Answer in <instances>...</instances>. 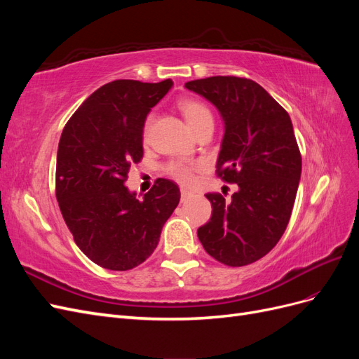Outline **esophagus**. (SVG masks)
Returning a JSON list of instances; mask_svg holds the SVG:
<instances>
[{"mask_svg": "<svg viewBox=\"0 0 359 359\" xmlns=\"http://www.w3.org/2000/svg\"><path fill=\"white\" fill-rule=\"evenodd\" d=\"M191 191L187 190V189H181V202H186L190 196H191Z\"/></svg>", "mask_w": 359, "mask_h": 359, "instance_id": "34e87169", "label": "esophagus"}]
</instances>
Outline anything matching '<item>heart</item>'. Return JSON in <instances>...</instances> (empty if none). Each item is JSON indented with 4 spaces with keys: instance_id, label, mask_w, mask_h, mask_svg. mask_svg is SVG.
Masks as SVG:
<instances>
[{
    "instance_id": "obj_1",
    "label": "heart",
    "mask_w": 359,
    "mask_h": 359,
    "mask_svg": "<svg viewBox=\"0 0 359 359\" xmlns=\"http://www.w3.org/2000/svg\"><path fill=\"white\" fill-rule=\"evenodd\" d=\"M178 109L181 111V114L186 118V121L189 123V126L198 132L199 128L205 127V126H214V116L212 112L208 106H206L203 102L196 100V99H182L178 102ZM154 121V115L151 114L147 116L145 124H144V137L147 139L149 127ZM168 173L175 178L178 182L182 184H189L193 178V168L187 163L184 161H172L166 168Z\"/></svg>"
}]
</instances>
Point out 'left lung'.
I'll list each match as a JSON object with an SVG mask.
<instances>
[{
  "label": "left lung",
  "instance_id": "obj_1",
  "mask_svg": "<svg viewBox=\"0 0 359 359\" xmlns=\"http://www.w3.org/2000/svg\"><path fill=\"white\" fill-rule=\"evenodd\" d=\"M211 102L224 123L217 175L235 182L231 199L205 194L210 222L198 229L205 252L227 266L253 264L285 233L301 178V153L289 114L262 86L236 76L186 83Z\"/></svg>",
  "mask_w": 359,
  "mask_h": 359
}]
</instances>
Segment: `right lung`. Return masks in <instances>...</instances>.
<instances>
[{
  "label": "right lung",
  "instance_id": "add662e5",
  "mask_svg": "<svg viewBox=\"0 0 359 359\" xmlns=\"http://www.w3.org/2000/svg\"><path fill=\"white\" fill-rule=\"evenodd\" d=\"M119 79L100 86L64 127L57 154V201L73 240L94 264L112 271L140 265L156 250L180 203L173 181L158 178L142 199L126 187L144 156V124L172 88Z\"/></svg>",
  "mask_w": 359,
  "mask_h": 359
}]
</instances>
